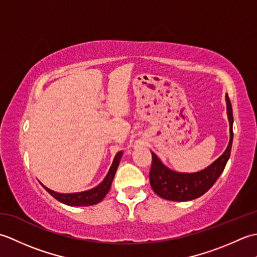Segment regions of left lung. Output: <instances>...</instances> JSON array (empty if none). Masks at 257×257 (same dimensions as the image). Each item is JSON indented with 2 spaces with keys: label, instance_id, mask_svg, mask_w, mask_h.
<instances>
[{
  "label": "left lung",
  "instance_id": "left-lung-1",
  "mask_svg": "<svg viewBox=\"0 0 257 257\" xmlns=\"http://www.w3.org/2000/svg\"><path fill=\"white\" fill-rule=\"evenodd\" d=\"M226 109L230 122V143L223 155L203 170L193 173L173 171L163 165L154 152L152 155L149 179L152 190L162 199L170 201H190L203 195L216 182L224 170L230 158L233 143V111L231 101L226 96Z\"/></svg>",
  "mask_w": 257,
  "mask_h": 257
}]
</instances>
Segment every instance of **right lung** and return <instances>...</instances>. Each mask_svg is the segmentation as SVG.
I'll return each instance as SVG.
<instances>
[{"label":"right lung","instance_id":"obj_1","mask_svg":"<svg viewBox=\"0 0 257 257\" xmlns=\"http://www.w3.org/2000/svg\"><path fill=\"white\" fill-rule=\"evenodd\" d=\"M121 156H122L121 151L118 152V154L114 156L112 165L110 169H109L106 178L102 180V182L100 184H98L97 187L92 188L90 190L83 191V192H77V193H58V192H55V191L46 188L45 185H43L42 183L41 184L48 193L64 204H67L70 206H88V205L97 204L99 203L100 201H102V199L105 198L106 194L108 193V191L110 190L112 180L114 178V174H116L120 159H121Z\"/></svg>","mask_w":257,"mask_h":257}]
</instances>
